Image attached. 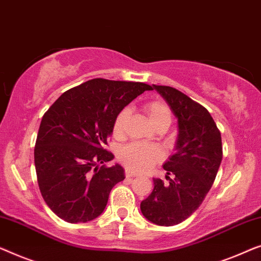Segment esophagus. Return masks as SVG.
<instances>
[{"label": "esophagus", "mask_w": 261, "mask_h": 261, "mask_svg": "<svg viewBox=\"0 0 261 261\" xmlns=\"http://www.w3.org/2000/svg\"><path fill=\"white\" fill-rule=\"evenodd\" d=\"M125 177L131 181V179H134L135 177H137V174H134V172H131L130 170H126L125 171Z\"/></svg>", "instance_id": "1"}]
</instances>
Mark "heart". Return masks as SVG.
<instances>
[{"label":"heart","instance_id":"b5f03b06","mask_svg":"<svg viewBox=\"0 0 261 261\" xmlns=\"http://www.w3.org/2000/svg\"><path fill=\"white\" fill-rule=\"evenodd\" d=\"M144 111L157 130H166L171 124L172 113L169 106L163 100L153 99L145 102L143 106ZM130 116V109L124 108L117 113L112 125V135L115 138H123L125 134V125ZM163 153L160 148L155 145H146L138 142H132L123 146L118 152L119 162L127 170L134 172H146L155 164L161 162Z\"/></svg>","mask_w":261,"mask_h":261}]
</instances>
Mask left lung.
Masks as SVG:
<instances>
[{
  "instance_id": "obj_1",
  "label": "left lung",
  "mask_w": 261,
  "mask_h": 261,
  "mask_svg": "<svg viewBox=\"0 0 261 261\" xmlns=\"http://www.w3.org/2000/svg\"><path fill=\"white\" fill-rule=\"evenodd\" d=\"M177 117L176 152L164 163L168 183L153 178V190L141 203L142 214L159 226L188 219L212 188L222 160L221 134L208 110L170 86L153 85Z\"/></svg>"
}]
</instances>
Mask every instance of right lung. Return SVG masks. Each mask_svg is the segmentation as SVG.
<instances>
[{
  "label": "right lung",
  "mask_w": 261,
  "mask_h": 261,
  "mask_svg": "<svg viewBox=\"0 0 261 261\" xmlns=\"http://www.w3.org/2000/svg\"><path fill=\"white\" fill-rule=\"evenodd\" d=\"M152 87L144 83L91 79L62 93L47 110L34 148L38 185L54 214L71 223L99 216L111 189L125 178L109 162L108 138L117 113Z\"/></svg>",
  "instance_id": "1"
}]
</instances>
